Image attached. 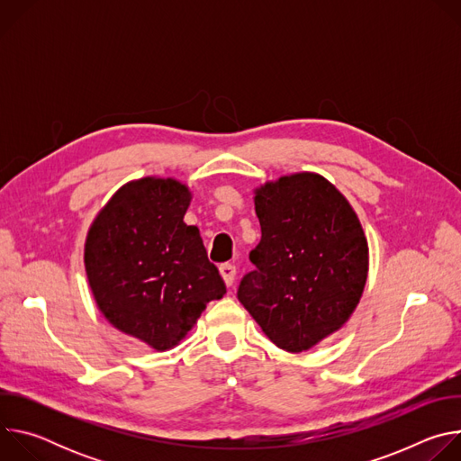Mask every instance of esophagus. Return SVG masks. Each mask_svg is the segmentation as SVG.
I'll return each instance as SVG.
<instances>
[{
    "label": "esophagus",
    "instance_id": "34e87169",
    "mask_svg": "<svg viewBox=\"0 0 461 461\" xmlns=\"http://www.w3.org/2000/svg\"><path fill=\"white\" fill-rule=\"evenodd\" d=\"M219 272H221V276H222V279H224L226 286H231V285H233V281H235V274H237L235 267H233V265H230V262H224V265H221V267H219Z\"/></svg>",
    "mask_w": 461,
    "mask_h": 461
}]
</instances>
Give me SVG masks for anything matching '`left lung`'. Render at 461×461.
Returning <instances> with one entry per match:
<instances>
[{"instance_id": "1", "label": "left lung", "mask_w": 461, "mask_h": 461, "mask_svg": "<svg viewBox=\"0 0 461 461\" xmlns=\"http://www.w3.org/2000/svg\"><path fill=\"white\" fill-rule=\"evenodd\" d=\"M253 194L262 237L239 301L276 347L310 350L341 330L359 304L368 277L363 226L319 173L283 175Z\"/></svg>"}]
</instances>
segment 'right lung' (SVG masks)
<instances>
[{
  "label": "right lung",
  "instance_id": "1",
  "mask_svg": "<svg viewBox=\"0 0 461 461\" xmlns=\"http://www.w3.org/2000/svg\"><path fill=\"white\" fill-rule=\"evenodd\" d=\"M191 199L171 176L131 180L98 212L84 246L102 315L157 352L176 347L206 304L226 294L199 228L184 222Z\"/></svg>",
  "mask_w": 461,
  "mask_h": 461
}]
</instances>
